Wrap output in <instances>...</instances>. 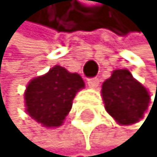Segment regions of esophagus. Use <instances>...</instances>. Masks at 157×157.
Returning a JSON list of instances; mask_svg holds the SVG:
<instances>
[{
	"label": "esophagus",
	"instance_id": "34e87169",
	"mask_svg": "<svg viewBox=\"0 0 157 157\" xmlns=\"http://www.w3.org/2000/svg\"><path fill=\"white\" fill-rule=\"evenodd\" d=\"M88 85H89V88H97L100 85V78H97V77L88 78Z\"/></svg>",
	"mask_w": 157,
	"mask_h": 157
}]
</instances>
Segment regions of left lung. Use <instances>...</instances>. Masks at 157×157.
Segmentation results:
<instances>
[{"mask_svg": "<svg viewBox=\"0 0 157 157\" xmlns=\"http://www.w3.org/2000/svg\"><path fill=\"white\" fill-rule=\"evenodd\" d=\"M101 96L106 111L122 126L139 122L151 101L147 88L134 78L128 69L113 71L110 77L102 84Z\"/></svg>", "mask_w": 157, "mask_h": 157, "instance_id": "1", "label": "left lung"}]
</instances>
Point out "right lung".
I'll list each match as a JSON object with an SVG mask.
<instances>
[{"label":"right lung","mask_w":157,"mask_h":157,"mask_svg":"<svg viewBox=\"0 0 157 157\" xmlns=\"http://www.w3.org/2000/svg\"><path fill=\"white\" fill-rule=\"evenodd\" d=\"M85 86L78 73L55 65L46 75L33 78L25 90L26 113L43 127H59L72 109V101Z\"/></svg>","instance_id":"obj_1"}]
</instances>
